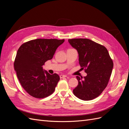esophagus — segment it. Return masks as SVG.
<instances>
[{
	"instance_id": "esophagus-1",
	"label": "esophagus",
	"mask_w": 129,
	"mask_h": 129,
	"mask_svg": "<svg viewBox=\"0 0 129 129\" xmlns=\"http://www.w3.org/2000/svg\"><path fill=\"white\" fill-rule=\"evenodd\" d=\"M67 77V76L64 75H60V78H64V77Z\"/></svg>"
}]
</instances>
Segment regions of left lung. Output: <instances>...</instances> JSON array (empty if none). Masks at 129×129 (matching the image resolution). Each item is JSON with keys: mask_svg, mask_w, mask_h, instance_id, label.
<instances>
[{"mask_svg": "<svg viewBox=\"0 0 129 129\" xmlns=\"http://www.w3.org/2000/svg\"><path fill=\"white\" fill-rule=\"evenodd\" d=\"M78 52L79 64L87 75L84 78L76 76L77 86L74 94L81 100L88 101L97 98L107 87L113 67L107 48L88 39L68 40Z\"/></svg>", "mask_w": 129, "mask_h": 129, "instance_id": "1", "label": "left lung"}]
</instances>
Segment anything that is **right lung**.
<instances>
[{
    "instance_id": "add662e5",
    "label": "right lung",
    "mask_w": 129,
    "mask_h": 129,
    "mask_svg": "<svg viewBox=\"0 0 129 129\" xmlns=\"http://www.w3.org/2000/svg\"><path fill=\"white\" fill-rule=\"evenodd\" d=\"M64 42V39H38L24 43L18 48L15 70L22 87L33 97L45 98L54 92L60 77L45 71L42 66L52 59Z\"/></svg>"
}]
</instances>
